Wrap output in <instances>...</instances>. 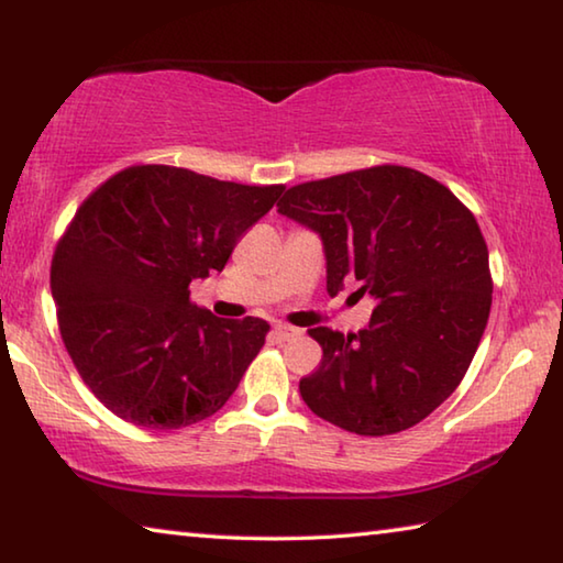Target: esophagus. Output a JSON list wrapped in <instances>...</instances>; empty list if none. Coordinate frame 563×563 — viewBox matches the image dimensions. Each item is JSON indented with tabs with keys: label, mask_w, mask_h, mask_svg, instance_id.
Listing matches in <instances>:
<instances>
[{
	"label": "esophagus",
	"mask_w": 563,
	"mask_h": 563,
	"mask_svg": "<svg viewBox=\"0 0 563 563\" xmlns=\"http://www.w3.org/2000/svg\"><path fill=\"white\" fill-rule=\"evenodd\" d=\"M295 335H298V330L290 328V325H275V328H273V338H275V340H290V338H295Z\"/></svg>",
	"instance_id": "obj_1"
}]
</instances>
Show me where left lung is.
Instances as JSON below:
<instances>
[{
	"mask_svg": "<svg viewBox=\"0 0 563 563\" xmlns=\"http://www.w3.org/2000/svg\"><path fill=\"white\" fill-rule=\"evenodd\" d=\"M278 213L318 233L330 295L357 280L377 302L357 335L310 330L322 362L300 379L305 405L365 437L422 422L462 383L489 320V251L474 216L405 166L292 186Z\"/></svg>",
	"mask_w": 563,
	"mask_h": 563,
	"instance_id": "8db88e82",
	"label": "left lung"
}]
</instances>
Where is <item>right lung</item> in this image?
Returning <instances> with one entry per match:
<instances>
[{
	"instance_id": "1",
	"label": "right lung",
	"mask_w": 563,
	"mask_h": 563,
	"mask_svg": "<svg viewBox=\"0 0 563 563\" xmlns=\"http://www.w3.org/2000/svg\"><path fill=\"white\" fill-rule=\"evenodd\" d=\"M283 186H243L176 166L111 176L76 211L52 261L64 345L113 415L180 430L216 415L271 325L225 320L188 285L225 268Z\"/></svg>"
}]
</instances>
